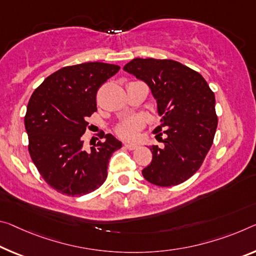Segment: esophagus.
<instances>
[{
	"label": "esophagus",
	"instance_id": "1",
	"mask_svg": "<svg viewBox=\"0 0 256 256\" xmlns=\"http://www.w3.org/2000/svg\"><path fill=\"white\" fill-rule=\"evenodd\" d=\"M124 147L128 149V150H136L138 148L136 144H125Z\"/></svg>",
	"mask_w": 256,
	"mask_h": 256
}]
</instances>
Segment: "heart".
I'll return each instance as SVG.
<instances>
[{"mask_svg":"<svg viewBox=\"0 0 256 256\" xmlns=\"http://www.w3.org/2000/svg\"><path fill=\"white\" fill-rule=\"evenodd\" d=\"M141 128H142V123L139 120L130 118L117 124L115 128V133L122 139L133 141L136 139L138 132L140 131Z\"/></svg>","mask_w":256,"mask_h":256,"instance_id":"heart-1","label":"heart"}]
</instances>
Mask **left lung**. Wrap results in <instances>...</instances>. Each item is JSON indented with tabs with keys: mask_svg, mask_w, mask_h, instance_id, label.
Wrapping results in <instances>:
<instances>
[{
	"mask_svg": "<svg viewBox=\"0 0 256 256\" xmlns=\"http://www.w3.org/2000/svg\"><path fill=\"white\" fill-rule=\"evenodd\" d=\"M123 70L149 85L163 116L154 133L164 146L150 148L152 160L142 170L144 178L158 186L182 184L200 170L212 147L218 128L214 92L200 72L171 59L136 58Z\"/></svg>",
	"mask_w": 256,
	"mask_h": 256,
	"instance_id": "8db88e82",
	"label": "left lung"
}]
</instances>
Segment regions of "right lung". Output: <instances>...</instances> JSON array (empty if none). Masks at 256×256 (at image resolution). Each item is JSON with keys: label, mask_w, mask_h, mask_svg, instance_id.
Segmentation results:
<instances>
[{"label": "right lung", "mask_w": 256, "mask_h": 256, "mask_svg": "<svg viewBox=\"0 0 256 256\" xmlns=\"http://www.w3.org/2000/svg\"><path fill=\"white\" fill-rule=\"evenodd\" d=\"M120 70L104 62L67 66L48 76L32 94L25 115L28 152L46 184L67 196H83L107 179L109 160L122 148L112 134H102L90 152L82 136L96 112V93Z\"/></svg>", "instance_id": "add662e5"}]
</instances>
